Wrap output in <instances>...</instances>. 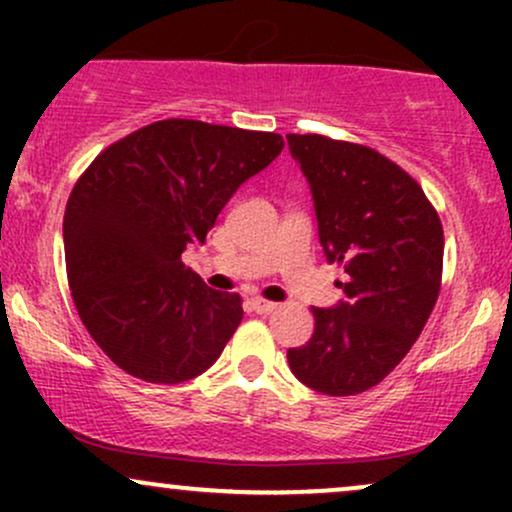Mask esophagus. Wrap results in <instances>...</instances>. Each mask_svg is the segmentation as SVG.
Listing matches in <instances>:
<instances>
[{
  "label": "esophagus",
  "instance_id": "34e87169",
  "mask_svg": "<svg viewBox=\"0 0 512 512\" xmlns=\"http://www.w3.org/2000/svg\"><path fill=\"white\" fill-rule=\"evenodd\" d=\"M250 305H252V310H255V313H260V315L274 313V310H276V303L264 301V298H250Z\"/></svg>",
  "mask_w": 512,
  "mask_h": 512
}]
</instances>
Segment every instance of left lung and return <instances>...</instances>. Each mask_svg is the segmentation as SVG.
I'll return each mask as SVG.
<instances>
[{
    "label": "left lung",
    "mask_w": 512,
    "mask_h": 512,
    "mask_svg": "<svg viewBox=\"0 0 512 512\" xmlns=\"http://www.w3.org/2000/svg\"><path fill=\"white\" fill-rule=\"evenodd\" d=\"M313 195L327 262L349 274L344 298L313 308L315 332L286 351L291 373L330 397L366 392L409 354L438 301L443 226L397 163L361 144L286 134Z\"/></svg>",
    "instance_id": "1"
}]
</instances>
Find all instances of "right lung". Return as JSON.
Instances as JSON below:
<instances>
[{"label":"right lung","mask_w":512,"mask_h":512,"mask_svg":"<svg viewBox=\"0 0 512 512\" xmlns=\"http://www.w3.org/2000/svg\"><path fill=\"white\" fill-rule=\"evenodd\" d=\"M284 149L274 132L161 120L103 151L69 195L64 257L81 322L134 378H197L238 330V293L185 267L236 190Z\"/></svg>","instance_id":"add662e5"}]
</instances>
